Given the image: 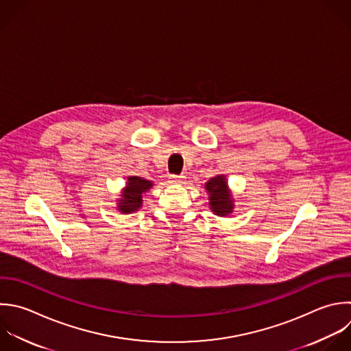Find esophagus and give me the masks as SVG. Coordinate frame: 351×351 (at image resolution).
<instances>
[{
	"label": "esophagus",
	"instance_id": "1",
	"mask_svg": "<svg viewBox=\"0 0 351 351\" xmlns=\"http://www.w3.org/2000/svg\"><path fill=\"white\" fill-rule=\"evenodd\" d=\"M184 176H176V174H170L169 180L171 184H182L184 182Z\"/></svg>",
	"mask_w": 351,
	"mask_h": 351
}]
</instances>
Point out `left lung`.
Returning <instances> with one entry per match:
<instances>
[{
    "instance_id": "left-lung-1",
    "label": "left lung",
    "mask_w": 351,
    "mask_h": 351,
    "mask_svg": "<svg viewBox=\"0 0 351 351\" xmlns=\"http://www.w3.org/2000/svg\"><path fill=\"white\" fill-rule=\"evenodd\" d=\"M204 188L207 189V193H208L210 208L215 215L226 217L233 211V207H234L233 197L228 188L225 176L221 174L210 178L206 182Z\"/></svg>"
}]
</instances>
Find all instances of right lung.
<instances>
[{
  "mask_svg": "<svg viewBox=\"0 0 351 351\" xmlns=\"http://www.w3.org/2000/svg\"><path fill=\"white\" fill-rule=\"evenodd\" d=\"M152 181L141 177L132 176L128 178L126 186L122 191L121 199H118V210L122 214H129L138 210L143 206V193L152 188Z\"/></svg>",
  "mask_w": 351,
  "mask_h": 351,
  "instance_id": "obj_1",
  "label": "right lung"
}]
</instances>
